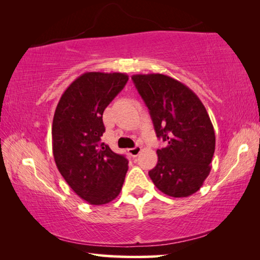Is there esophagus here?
<instances>
[{"label": "esophagus", "mask_w": 260, "mask_h": 260, "mask_svg": "<svg viewBox=\"0 0 260 260\" xmlns=\"http://www.w3.org/2000/svg\"><path fill=\"white\" fill-rule=\"evenodd\" d=\"M141 151H142V148H141L140 146H136L134 148L128 149V153H129L132 157H136Z\"/></svg>", "instance_id": "34e87169"}]
</instances>
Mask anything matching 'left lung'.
<instances>
[{"instance_id": "obj_1", "label": "left lung", "mask_w": 260, "mask_h": 260, "mask_svg": "<svg viewBox=\"0 0 260 260\" xmlns=\"http://www.w3.org/2000/svg\"><path fill=\"white\" fill-rule=\"evenodd\" d=\"M149 109L157 138L158 161L149 177L161 192L188 197L203 186L215 149L213 125L203 103L182 82L160 73L132 77Z\"/></svg>"}]
</instances>
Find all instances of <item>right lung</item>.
<instances>
[{
    "label": "right lung",
    "mask_w": 260,
    "mask_h": 260,
    "mask_svg": "<svg viewBox=\"0 0 260 260\" xmlns=\"http://www.w3.org/2000/svg\"><path fill=\"white\" fill-rule=\"evenodd\" d=\"M126 73L86 72L59 100L52 120V153L61 177L91 205L110 203L119 195L128 160L101 143L103 112L119 94Z\"/></svg>",
    "instance_id": "right-lung-1"
}]
</instances>
